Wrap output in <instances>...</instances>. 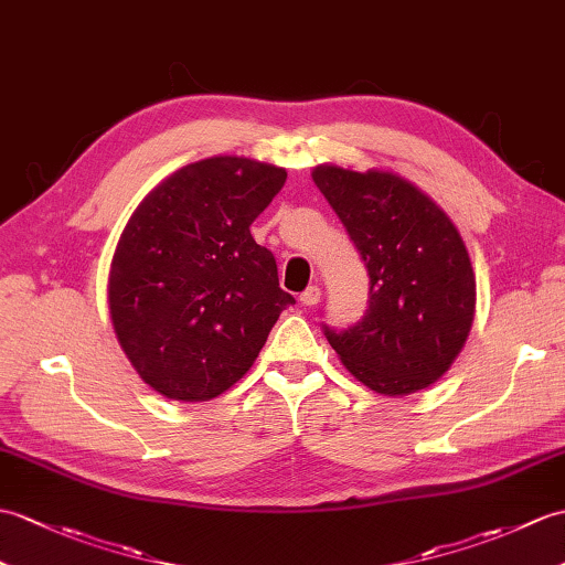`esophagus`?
<instances>
[{
    "mask_svg": "<svg viewBox=\"0 0 565 565\" xmlns=\"http://www.w3.org/2000/svg\"><path fill=\"white\" fill-rule=\"evenodd\" d=\"M320 296H322V291L318 286H308L303 294H300V303L303 306H308V308H312V306H318L320 303Z\"/></svg>",
    "mask_w": 565,
    "mask_h": 565,
    "instance_id": "34e87169",
    "label": "esophagus"
}]
</instances>
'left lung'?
<instances>
[{
  "label": "left lung",
  "instance_id": "obj_1",
  "mask_svg": "<svg viewBox=\"0 0 565 565\" xmlns=\"http://www.w3.org/2000/svg\"><path fill=\"white\" fill-rule=\"evenodd\" d=\"M371 277L369 310L347 330L322 324L349 373L380 395L424 390L471 330L477 281L462 235L409 180L383 170H312Z\"/></svg>",
  "mask_w": 565,
  "mask_h": 565
}]
</instances>
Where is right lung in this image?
<instances>
[{"instance_id":"1","label":"right lung","mask_w":565,"mask_h":565,"mask_svg":"<svg viewBox=\"0 0 565 565\" xmlns=\"http://www.w3.org/2000/svg\"><path fill=\"white\" fill-rule=\"evenodd\" d=\"M284 182V168L214 156L166 178L127 221L110 265V318L129 363L163 397H218L296 303L250 233Z\"/></svg>"}]
</instances>
